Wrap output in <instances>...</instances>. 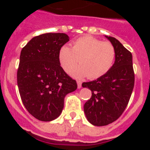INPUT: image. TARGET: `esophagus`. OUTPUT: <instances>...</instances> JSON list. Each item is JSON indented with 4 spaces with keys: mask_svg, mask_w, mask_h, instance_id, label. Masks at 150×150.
Segmentation results:
<instances>
[{
    "mask_svg": "<svg viewBox=\"0 0 150 150\" xmlns=\"http://www.w3.org/2000/svg\"><path fill=\"white\" fill-rule=\"evenodd\" d=\"M77 87L78 88H82V83L80 81H77Z\"/></svg>",
    "mask_w": 150,
    "mask_h": 150,
    "instance_id": "esophagus-1",
    "label": "esophagus"
}]
</instances>
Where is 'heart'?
<instances>
[{
  "instance_id": "obj_1",
  "label": "heart",
  "mask_w": 150,
  "mask_h": 150,
  "mask_svg": "<svg viewBox=\"0 0 150 150\" xmlns=\"http://www.w3.org/2000/svg\"><path fill=\"white\" fill-rule=\"evenodd\" d=\"M116 59V50L109 41L91 37H82L73 43L72 48L64 45L59 51V62L65 72L76 64L79 65L70 71L73 77L95 79L101 77L112 67Z\"/></svg>"
}]
</instances>
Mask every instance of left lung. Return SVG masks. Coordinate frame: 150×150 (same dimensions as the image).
I'll list each match as a JSON object with an SVG mask.
<instances>
[{
    "label": "left lung",
    "instance_id": "8db88e82",
    "mask_svg": "<svg viewBox=\"0 0 150 150\" xmlns=\"http://www.w3.org/2000/svg\"><path fill=\"white\" fill-rule=\"evenodd\" d=\"M116 50V59L106 74L96 80L83 83L91 91L84 104L87 120L95 126H104L116 121L126 108L134 86L132 53L115 38L105 36Z\"/></svg>",
    "mask_w": 150,
    "mask_h": 150
}]
</instances>
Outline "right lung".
<instances>
[{
    "instance_id": "add662e5",
    "label": "right lung",
    "mask_w": 150,
    "mask_h": 150,
    "mask_svg": "<svg viewBox=\"0 0 150 150\" xmlns=\"http://www.w3.org/2000/svg\"><path fill=\"white\" fill-rule=\"evenodd\" d=\"M69 41L64 33L34 37L21 51L17 84L24 106L38 120L50 122L62 113L64 97L77 88L59 62V51Z\"/></svg>"
}]
</instances>
